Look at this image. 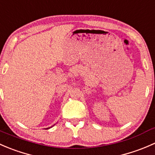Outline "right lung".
<instances>
[{
    "label": "right lung",
    "mask_w": 155,
    "mask_h": 155,
    "mask_svg": "<svg viewBox=\"0 0 155 155\" xmlns=\"http://www.w3.org/2000/svg\"><path fill=\"white\" fill-rule=\"evenodd\" d=\"M47 129H48V128H47Z\"/></svg>",
    "instance_id": "right-lung-1"
}]
</instances>
